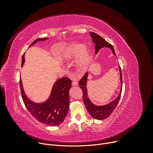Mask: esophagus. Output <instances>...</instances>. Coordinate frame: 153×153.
Listing matches in <instances>:
<instances>
[{
	"instance_id": "34e87169",
	"label": "esophagus",
	"mask_w": 153,
	"mask_h": 153,
	"mask_svg": "<svg viewBox=\"0 0 153 153\" xmlns=\"http://www.w3.org/2000/svg\"><path fill=\"white\" fill-rule=\"evenodd\" d=\"M72 85H74V86L77 85L78 84V81H77V80L76 79H74L73 80H72Z\"/></svg>"
}]
</instances>
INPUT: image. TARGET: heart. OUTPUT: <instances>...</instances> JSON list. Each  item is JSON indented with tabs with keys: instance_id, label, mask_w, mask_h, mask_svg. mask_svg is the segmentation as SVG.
I'll return each instance as SVG.
<instances>
[{
	"instance_id": "heart-1",
	"label": "heart",
	"mask_w": 153,
	"mask_h": 153,
	"mask_svg": "<svg viewBox=\"0 0 153 153\" xmlns=\"http://www.w3.org/2000/svg\"><path fill=\"white\" fill-rule=\"evenodd\" d=\"M76 56V62L80 66H84L90 61V56L88 53V48L85 44L78 45L72 43L66 46L60 53V56L63 58H71Z\"/></svg>"
}]
</instances>
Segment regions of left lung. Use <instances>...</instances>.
I'll use <instances>...</instances> for the list:
<instances>
[{
	"label": "left lung",
	"instance_id": "left-lung-1",
	"mask_svg": "<svg viewBox=\"0 0 153 153\" xmlns=\"http://www.w3.org/2000/svg\"><path fill=\"white\" fill-rule=\"evenodd\" d=\"M91 36L92 38L93 42L95 44V53H97L98 51L101 49L102 48L108 47L112 50L113 54L116 56L113 46H112L111 44H110L108 42H107L105 39H103L102 36H100L97 33H94V32H91ZM119 67H120V81H121V84L122 86V74L121 68H120V66ZM87 76H88V72H86L79 82V85L80 87H81V89H82L83 92V102H84V105L88 112H89V114L94 118L96 120H103L105 118H107L111 114L112 112L114 111V110L117 107L118 103L119 102V100L120 99V96H121L122 88H121L120 92L118 95L117 98L115 100L111 102L106 105H103V106L95 105L91 102L87 95V88H86Z\"/></svg>",
	"mask_w": 153,
	"mask_h": 153
}]
</instances>
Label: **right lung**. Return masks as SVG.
<instances>
[{"label": "right lung", "mask_w": 153, "mask_h": 153, "mask_svg": "<svg viewBox=\"0 0 153 153\" xmlns=\"http://www.w3.org/2000/svg\"><path fill=\"white\" fill-rule=\"evenodd\" d=\"M47 38H38L32 43L30 46L35 44L38 41H44ZM25 55L22 56V66L25 62ZM71 80L64 77L58 79L53 87V90L46 102L42 103H35L30 101L24 93L20 79V87L22 97L24 104L31 114L38 122L50 126L60 125L68 115L69 106V91L71 87Z\"/></svg>", "instance_id": "obj_1"}]
</instances>
